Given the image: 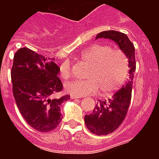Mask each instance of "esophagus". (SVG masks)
<instances>
[{"label": "esophagus", "mask_w": 159, "mask_h": 159, "mask_svg": "<svg viewBox=\"0 0 159 159\" xmlns=\"http://www.w3.org/2000/svg\"><path fill=\"white\" fill-rule=\"evenodd\" d=\"M71 98H72V99H77V98H79V97L74 96V95H71Z\"/></svg>", "instance_id": "esophagus-1"}]
</instances>
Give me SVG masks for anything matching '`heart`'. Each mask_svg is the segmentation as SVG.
<instances>
[{
	"mask_svg": "<svg viewBox=\"0 0 159 159\" xmlns=\"http://www.w3.org/2000/svg\"><path fill=\"white\" fill-rule=\"evenodd\" d=\"M81 58L91 65L86 74L87 79L67 82L65 89L70 94L82 97L100 91L102 97H111L120 89L128 78V57L120 49L97 43L82 51ZM59 73L63 79L69 78L72 75V66L68 61L60 65Z\"/></svg>",
	"mask_w": 159,
	"mask_h": 159,
	"instance_id": "heart-1",
	"label": "heart"
}]
</instances>
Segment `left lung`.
I'll return each instance as SVG.
<instances>
[{
  "label": "left lung",
  "mask_w": 159,
  "mask_h": 159,
  "mask_svg": "<svg viewBox=\"0 0 159 159\" xmlns=\"http://www.w3.org/2000/svg\"><path fill=\"white\" fill-rule=\"evenodd\" d=\"M106 38L116 42L129 58V77L125 86L122 87L109 101L99 100L91 115H86L84 120L87 128L97 135L109 134L116 130L125 118L131 102L134 74L136 69L134 46L125 34L116 30L103 31L97 39Z\"/></svg>",
  "instance_id": "8db88e82"
}]
</instances>
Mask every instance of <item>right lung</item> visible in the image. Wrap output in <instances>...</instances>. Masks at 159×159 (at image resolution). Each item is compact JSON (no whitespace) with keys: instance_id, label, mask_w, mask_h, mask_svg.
I'll list each match as a JSON object with an SVG mask.
<instances>
[{"instance_id":"obj_1","label":"right lung","mask_w":159,"mask_h":159,"mask_svg":"<svg viewBox=\"0 0 159 159\" xmlns=\"http://www.w3.org/2000/svg\"><path fill=\"white\" fill-rule=\"evenodd\" d=\"M28 48L14 55L11 68L13 95L19 111L27 124L39 132L54 129L62 120L60 106L69 95L56 98L63 86L57 77L59 67Z\"/></svg>"}]
</instances>
